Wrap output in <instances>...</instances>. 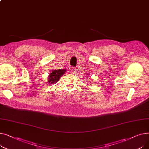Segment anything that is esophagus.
<instances>
[{
	"label": "esophagus",
	"mask_w": 149,
	"mask_h": 149,
	"mask_svg": "<svg viewBox=\"0 0 149 149\" xmlns=\"http://www.w3.org/2000/svg\"><path fill=\"white\" fill-rule=\"evenodd\" d=\"M75 70H76V69L75 68H72L71 69V72L72 74H75Z\"/></svg>",
	"instance_id": "34e87169"
}]
</instances>
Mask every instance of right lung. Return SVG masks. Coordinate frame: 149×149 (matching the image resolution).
Segmentation results:
<instances>
[{
	"label": "right lung",
	"instance_id": "add662e5",
	"mask_svg": "<svg viewBox=\"0 0 149 149\" xmlns=\"http://www.w3.org/2000/svg\"><path fill=\"white\" fill-rule=\"evenodd\" d=\"M67 71L66 69H56L53 70L52 72L49 74L48 82L49 83V84H52L56 83L57 81H58L60 79V78L65 74V72Z\"/></svg>",
	"mask_w": 149,
	"mask_h": 149
}]
</instances>
